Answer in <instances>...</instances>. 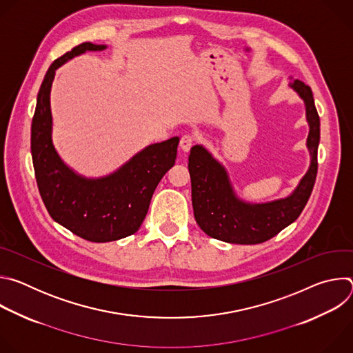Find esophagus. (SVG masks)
<instances>
[{
    "mask_svg": "<svg viewBox=\"0 0 353 353\" xmlns=\"http://www.w3.org/2000/svg\"><path fill=\"white\" fill-rule=\"evenodd\" d=\"M194 141H195V138L192 135L185 134L180 139V148L184 150V152H188V150L191 149V146L194 145Z\"/></svg>",
    "mask_w": 353,
    "mask_h": 353,
    "instance_id": "obj_1",
    "label": "esophagus"
}]
</instances>
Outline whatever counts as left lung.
Listing matches in <instances>:
<instances>
[{"instance_id":"obj_1","label":"left lung","mask_w":353,"mask_h":353,"mask_svg":"<svg viewBox=\"0 0 353 353\" xmlns=\"http://www.w3.org/2000/svg\"><path fill=\"white\" fill-rule=\"evenodd\" d=\"M290 88L306 106L310 166L290 195L270 203L251 204L239 198L225 166L203 145H194L188 157L191 199L198 226L208 236L233 244H259L293 223L306 207L317 176L320 117L310 86L299 79Z\"/></svg>"}]
</instances>
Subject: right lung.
<instances>
[{
  "mask_svg": "<svg viewBox=\"0 0 353 353\" xmlns=\"http://www.w3.org/2000/svg\"><path fill=\"white\" fill-rule=\"evenodd\" d=\"M106 47L86 41L50 65L37 93L30 135L36 181L50 216L93 243L120 240L139 229L157 185L174 165L180 141L173 137L149 145L116 172L97 179L81 176L64 163L52 137L50 90L56 70L77 56Z\"/></svg>",
  "mask_w": 353,
  "mask_h": 353,
  "instance_id": "1",
  "label": "right lung"
}]
</instances>
